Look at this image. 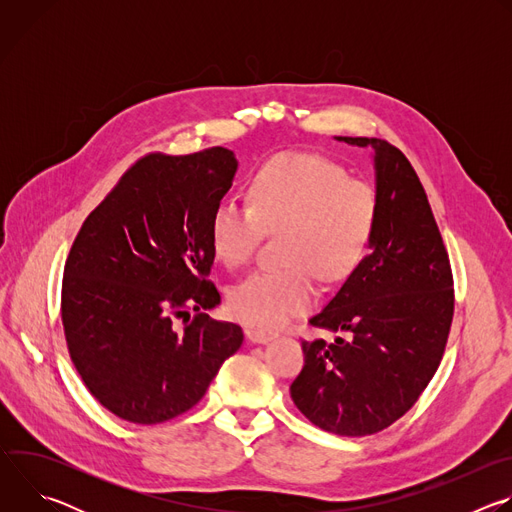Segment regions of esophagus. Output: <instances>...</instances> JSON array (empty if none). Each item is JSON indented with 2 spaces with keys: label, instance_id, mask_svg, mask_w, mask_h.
Masks as SVG:
<instances>
[{
  "label": "esophagus",
  "instance_id": "esophagus-1",
  "mask_svg": "<svg viewBox=\"0 0 512 512\" xmlns=\"http://www.w3.org/2000/svg\"><path fill=\"white\" fill-rule=\"evenodd\" d=\"M245 336L253 344H265V342L273 340V334L267 330H261V328H245Z\"/></svg>",
  "mask_w": 512,
  "mask_h": 512
}]
</instances>
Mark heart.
I'll use <instances>...</instances> for the list:
<instances>
[{
  "label": "heart",
  "mask_w": 512,
  "mask_h": 512,
  "mask_svg": "<svg viewBox=\"0 0 512 512\" xmlns=\"http://www.w3.org/2000/svg\"><path fill=\"white\" fill-rule=\"evenodd\" d=\"M249 204L218 202L210 221L214 255L245 265L265 231L283 229L279 269H259L231 294L235 316L259 328H279L316 300L314 273L324 283L346 279L367 253L377 221V190L314 154H277L249 184Z\"/></svg>",
  "instance_id": "b5f03b06"
}]
</instances>
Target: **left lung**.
Listing matches in <instances>:
<instances>
[{"label": "left lung", "mask_w": 512, "mask_h": 512, "mask_svg": "<svg viewBox=\"0 0 512 512\" xmlns=\"http://www.w3.org/2000/svg\"><path fill=\"white\" fill-rule=\"evenodd\" d=\"M334 139L373 150L379 221L371 253L310 318L312 326L334 332V342H302L306 362L289 393L320 429L358 437L409 411L440 367L454 316V279L409 160L385 139Z\"/></svg>", "instance_id": "1"}]
</instances>
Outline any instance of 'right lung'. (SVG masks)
<instances>
[{"label": "right lung", "instance_id": "add662e5", "mask_svg": "<svg viewBox=\"0 0 512 512\" xmlns=\"http://www.w3.org/2000/svg\"><path fill=\"white\" fill-rule=\"evenodd\" d=\"M237 168L225 148L145 156L72 243L62 279L68 352L91 395L125 421L156 425L192 409L243 344L237 324L200 312L221 304L206 279L210 221Z\"/></svg>", "mask_w": 512, "mask_h": 512}]
</instances>
